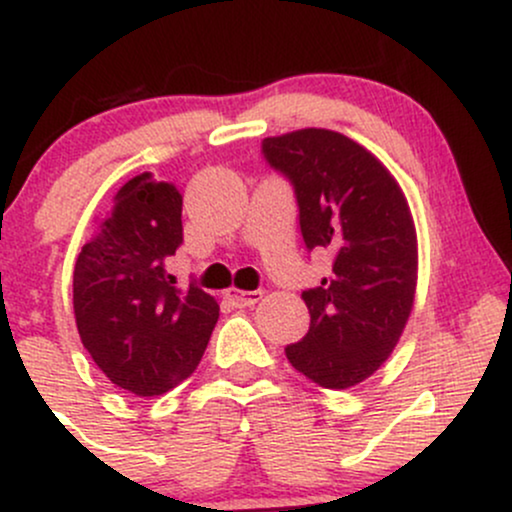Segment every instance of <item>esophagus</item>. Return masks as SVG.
Wrapping results in <instances>:
<instances>
[{
    "label": "esophagus",
    "mask_w": 512,
    "mask_h": 512,
    "mask_svg": "<svg viewBox=\"0 0 512 512\" xmlns=\"http://www.w3.org/2000/svg\"><path fill=\"white\" fill-rule=\"evenodd\" d=\"M228 303L236 305V308H252L255 303H260L262 298V291H238V289H231L226 293Z\"/></svg>",
    "instance_id": "obj_1"
}]
</instances>
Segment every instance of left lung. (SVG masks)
I'll return each instance as SVG.
<instances>
[{"instance_id":"obj_1","label":"left lung","mask_w":512,"mask_h":512,"mask_svg":"<svg viewBox=\"0 0 512 512\" xmlns=\"http://www.w3.org/2000/svg\"><path fill=\"white\" fill-rule=\"evenodd\" d=\"M262 156L291 182L305 248L332 257V274L303 291L310 330L286 358L320 387H354L392 354L414 305L409 204L378 158L332 129L269 137Z\"/></svg>"}]
</instances>
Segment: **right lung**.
Instances as JSON below:
<instances>
[{
    "instance_id": "right-lung-1",
    "label": "right lung",
    "mask_w": 512,
    "mask_h": 512,
    "mask_svg": "<svg viewBox=\"0 0 512 512\" xmlns=\"http://www.w3.org/2000/svg\"><path fill=\"white\" fill-rule=\"evenodd\" d=\"M182 245V195L139 173L93 221L74 264L81 342L108 380L156 397L190 378L219 320V303L192 281L175 286L168 260Z\"/></svg>"
}]
</instances>
